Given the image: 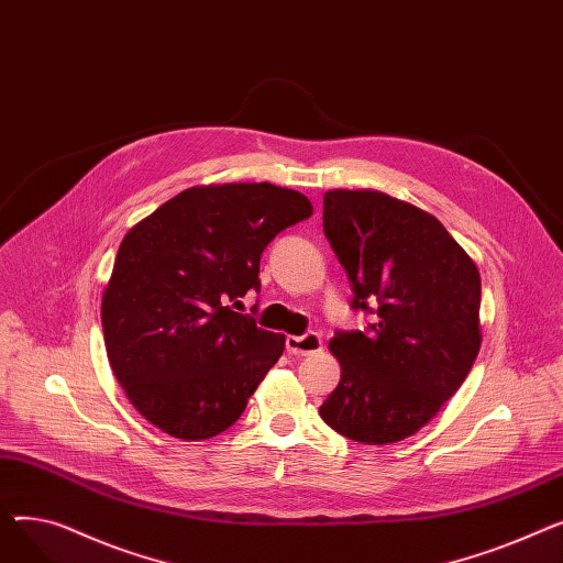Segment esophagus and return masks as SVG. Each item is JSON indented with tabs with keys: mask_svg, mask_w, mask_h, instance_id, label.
Segmentation results:
<instances>
[{
	"mask_svg": "<svg viewBox=\"0 0 563 563\" xmlns=\"http://www.w3.org/2000/svg\"><path fill=\"white\" fill-rule=\"evenodd\" d=\"M287 351L291 356H310V353L321 351V338L317 333H306V335H289L285 340Z\"/></svg>",
	"mask_w": 563,
	"mask_h": 563,
	"instance_id": "obj_1",
	"label": "esophagus"
}]
</instances>
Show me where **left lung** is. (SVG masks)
<instances>
[{
	"label": "left lung",
	"mask_w": 563,
	"mask_h": 563,
	"mask_svg": "<svg viewBox=\"0 0 563 563\" xmlns=\"http://www.w3.org/2000/svg\"><path fill=\"white\" fill-rule=\"evenodd\" d=\"M323 232L367 331H338V388L319 406L363 445L418 433L465 380L482 346L477 264L435 217L372 189L323 194Z\"/></svg>",
	"instance_id": "left-lung-1"
}]
</instances>
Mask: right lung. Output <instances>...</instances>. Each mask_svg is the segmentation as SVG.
Listing matches in <instances>:
<instances>
[{
    "mask_svg": "<svg viewBox=\"0 0 563 563\" xmlns=\"http://www.w3.org/2000/svg\"><path fill=\"white\" fill-rule=\"evenodd\" d=\"M310 200L269 183L191 187L139 221L102 294L107 358L141 416L180 440L232 427L285 349L232 301L260 289V255Z\"/></svg>",
    "mask_w": 563,
    "mask_h": 563,
    "instance_id": "add662e5",
    "label": "right lung"
}]
</instances>
